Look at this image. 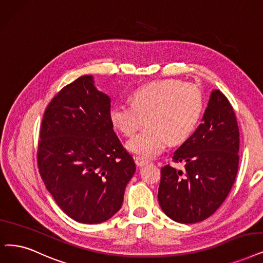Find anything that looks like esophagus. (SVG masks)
Listing matches in <instances>:
<instances>
[{"label":"esophagus","instance_id":"34e87169","mask_svg":"<svg viewBox=\"0 0 263 263\" xmlns=\"http://www.w3.org/2000/svg\"><path fill=\"white\" fill-rule=\"evenodd\" d=\"M135 163H136V165H137L138 167H142V166L148 164L149 161L142 159V157H140V156H136L135 157Z\"/></svg>","mask_w":263,"mask_h":263}]
</instances>
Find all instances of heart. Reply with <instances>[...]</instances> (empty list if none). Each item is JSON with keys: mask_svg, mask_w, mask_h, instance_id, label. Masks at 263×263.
<instances>
[{"mask_svg": "<svg viewBox=\"0 0 263 263\" xmlns=\"http://www.w3.org/2000/svg\"><path fill=\"white\" fill-rule=\"evenodd\" d=\"M132 103H114L109 118L125 136L148 126L126 142L130 152L151 159L159 155L168 140L178 143L185 140L201 117L203 96L198 86L179 80H163L136 89Z\"/></svg>", "mask_w": 263, "mask_h": 263, "instance_id": "heart-1", "label": "heart"}]
</instances>
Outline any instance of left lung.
Instances as JSON below:
<instances>
[{
	"label": "left lung",
	"mask_w": 263,
	"mask_h": 263,
	"mask_svg": "<svg viewBox=\"0 0 263 263\" xmlns=\"http://www.w3.org/2000/svg\"><path fill=\"white\" fill-rule=\"evenodd\" d=\"M239 133L227 97L213 89L197 129L174 152L175 162L161 170L157 198L162 211L179 223H195L212 216L232 187L238 170Z\"/></svg>",
	"instance_id": "1"
}]
</instances>
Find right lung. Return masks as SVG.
I'll list each match as a JSON object with an SVG mask.
<instances>
[{
  "label": "right lung",
  "instance_id": "right-lung-1",
  "mask_svg": "<svg viewBox=\"0 0 263 263\" xmlns=\"http://www.w3.org/2000/svg\"><path fill=\"white\" fill-rule=\"evenodd\" d=\"M110 97L83 76L62 88L42 121L39 172L61 211L80 223H101L122 207L136 172L113 130Z\"/></svg>",
  "mask_w": 263,
  "mask_h": 263
}]
</instances>
